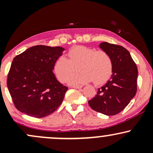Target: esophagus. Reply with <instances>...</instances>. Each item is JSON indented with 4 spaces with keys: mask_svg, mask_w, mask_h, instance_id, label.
<instances>
[{
    "mask_svg": "<svg viewBox=\"0 0 153 153\" xmlns=\"http://www.w3.org/2000/svg\"><path fill=\"white\" fill-rule=\"evenodd\" d=\"M73 88H77V89H79V88H81L82 87V85H73V86H72Z\"/></svg>",
    "mask_w": 153,
    "mask_h": 153,
    "instance_id": "1",
    "label": "esophagus"
}]
</instances>
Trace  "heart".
<instances>
[{
  "label": "heart",
  "instance_id": "obj_1",
  "mask_svg": "<svg viewBox=\"0 0 153 153\" xmlns=\"http://www.w3.org/2000/svg\"><path fill=\"white\" fill-rule=\"evenodd\" d=\"M68 55L69 59L59 56L54 63V71L60 82H65L78 65L81 72L68 79L71 85L84 84L92 80L96 85H101L111 76L113 62L105 51H96L91 47L80 45L73 47Z\"/></svg>",
  "mask_w": 153,
  "mask_h": 153
}]
</instances>
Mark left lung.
Here are the masks:
<instances>
[{
  "instance_id": "8db88e82",
  "label": "left lung",
  "mask_w": 153,
  "mask_h": 153,
  "mask_svg": "<svg viewBox=\"0 0 153 153\" xmlns=\"http://www.w3.org/2000/svg\"><path fill=\"white\" fill-rule=\"evenodd\" d=\"M110 55L113 72L109 80L88 101L91 108L107 116L117 114L125 108L137 92V67L127 49L108 42L99 45Z\"/></svg>"
}]
</instances>
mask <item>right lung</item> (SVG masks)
<instances>
[{
    "mask_svg": "<svg viewBox=\"0 0 153 153\" xmlns=\"http://www.w3.org/2000/svg\"><path fill=\"white\" fill-rule=\"evenodd\" d=\"M64 50L61 47L36 45L14 57L7 86L19 111L42 118L60 106L68 87L57 80L52 71L54 62Z\"/></svg>",
    "mask_w": 153,
    "mask_h": 153,
    "instance_id": "1",
    "label": "right lung"
}]
</instances>
